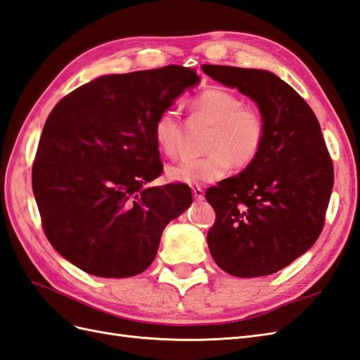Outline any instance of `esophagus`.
<instances>
[{
  "mask_svg": "<svg viewBox=\"0 0 360 360\" xmlns=\"http://www.w3.org/2000/svg\"><path fill=\"white\" fill-rule=\"evenodd\" d=\"M191 193H193V198L198 200L204 199V190L200 187H191Z\"/></svg>",
  "mask_w": 360,
  "mask_h": 360,
  "instance_id": "1",
  "label": "esophagus"
}]
</instances>
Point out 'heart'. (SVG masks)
Wrapping results in <instances>:
<instances>
[{
  "instance_id": "b5f03b06",
  "label": "heart",
  "mask_w": 360,
  "mask_h": 360,
  "mask_svg": "<svg viewBox=\"0 0 360 360\" xmlns=\"http://www.w3.org/2000/svg\"><path fill=\"white\" fill-rule=\"evenodd\" d=\"M199 118L212 124L205 139V153L200 158H186L167 169V178L184 184H204L224 178L231 169H245L261 155L266 124L264 116L245 105L244 99L222 89H207L190 103ZM153 138L161 152L178 155L181 125L174 108H167L153 124Z\"/></svg>"
}]
</instances>
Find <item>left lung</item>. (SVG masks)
Segmentation results:
<instances>
[{"mask_svg": "<svg viewBox=\"0 0 360 360\" xmlns=\"http://www.w3.org/2000/svg\"><path fill=\"white\" fill-rule=\"evenodd\" d=\"M202 70L256 101L266 124L257 160L205 191L216 213L208 248L231 276L276 273L304 255L323 229L334 170L319 121L271 72L212 64Z\"/></svg>", "mask_w": 360, "mask_h": 360, "instance_id": "1", "label": "left lung"}]
</instances>
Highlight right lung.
Wrapping results in <instances>:
<instances>
[{
	"label": "right lung",
	"mask_w": 360,
	"mask_h": 360,
	"mask_svg": "<svg viewBox=\"0 0 360 360\" xmlns=\"http://www.w3.org/2000/svg\"><path fill=\"white\" fill-rule=\"evenodd\" d=\"M195 69L165 65L96 78L50 112L32 188L50 244L99 278H130L153 262L165 225L191 204L190 187H144L162 173L158 116L198 84Z\"/></svg>",
	"instance_id": "add662e5"
}]
</instances>
